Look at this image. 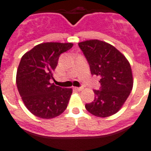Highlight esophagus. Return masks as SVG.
<instances>
[{
    "mask_svg": "<svg viewBox=\"0 0 151 151\" xmlns=\"http://www.w3.org/2000/svg\"><path fill=\"white\" fill-rule=\"evenodd\" d=\"M73 88L75 89V90L78 91H81L83 89V87H73Z\"/></svg>",
    "mask_w": 151,
    "mask_h": 151,
    "instance_id": "1",
    "label": "esophagus"
}]
</instances>
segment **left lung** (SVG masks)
<instances>
[{
    "label": "left lung",
    "mask_w": 151,
    "mask_h": 151,
    "mask_svg": "<svg viewBox=\"0 0 151 151\" xmlns=\"http://www.w3.org/2000/svg\"><path fill=\"white\" fill-rule=\"evenodd\" d=\"M78 46L89 65L91 74L101 78V87L93 90L94 101L86 104V110L97 117L116 113L133 87L130 63L115 47L101 40H87Z\"/></svg>",
    "instance_id": "1"
}]
</instances>
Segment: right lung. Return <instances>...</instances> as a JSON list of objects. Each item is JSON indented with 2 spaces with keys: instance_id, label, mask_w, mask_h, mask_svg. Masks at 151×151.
<instances>
[{
  "instance_id": "1",
  "label": "right lung",
  "mask_w": 151,
  "mask_h": 151,
  "mask_svg": "<svg viewBox=\"0 0 151 151\" xmlns=\"http://www.w3.org/2000/svg\"><path fill=\"white\" fill-rule=\"evenodd\" d=\"M73 43L44 42L23 55L17 73V86L27 109L36 116L52 119L67 108L72 88L50 83L61 54Z\"/></svg>"
}]
</instances>
